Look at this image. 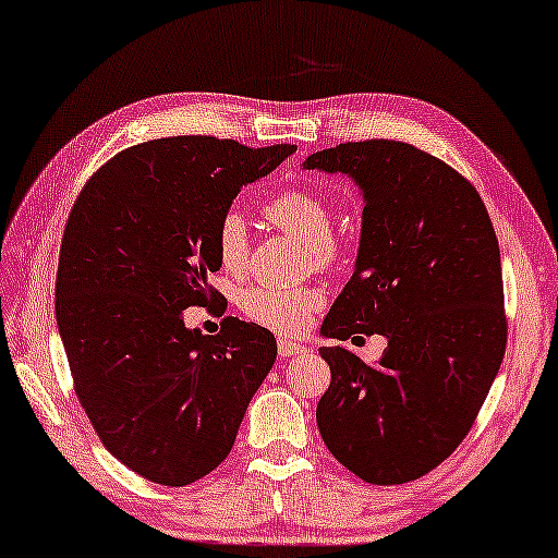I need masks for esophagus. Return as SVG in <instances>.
Masks as SVG:
<instances>
[{
	"label": "esophagus",
	"mask_w": 558,
	"mask_h": 558,
	"mask_svg": "<svg viewBox=\"0 0 558 558\" xmlns=\"http://www.w3.org/2000/svg\"><path fill=\"white\" fill-rule=\"evenodd\" d=\"M301 351H303L301 343H293V340H286V338L278 340V355H280V359H290V355H295Z\"/></svg>",
	"instance_id": "obj_1"
}]
</instances>
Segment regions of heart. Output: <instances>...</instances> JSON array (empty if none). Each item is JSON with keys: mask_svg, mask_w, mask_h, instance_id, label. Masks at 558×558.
<instances>
[{"mask_svg": "<svg viewBox=\"0 0 558 558\" xmlns=\"http://www.w3.org/2000/svg\"><path fill=\"white\" fill-rule=\"evenodd\" d=\"M265 215L280 230L301 240L315 268L328 270L340 260V245L332 238V215L326 199L307 190H286L265 203ZM215 255L228 272H243L251 257V232L243 213L230 207L215 226ZM323 303L315 288L255 286L240 295V307L253 323L276 332H301Z\"/></svg>", "mask_w": 558, "mask_h": 558, "instance_id": "1", "label": "heart"}]
</instances>
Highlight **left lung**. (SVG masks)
Wrapping results in <instances>:
<instances>
[{
    "label": "left lung",
    "instance_id": "obj_1",
    "mask_svg": "<svg viewBox=\"0 0 558 558\" xmlns=\"http://www.w3.org/2000/svg\"><path fill=\"white\" fill-rule=\"evenodd\" d=\"M305 170L363 193L355 270L320 332L388 340L378 363L320 348L330 386L315 418L328 451L376 486L409 484L469 434L506 351L498 240L484 199L444 160L398 140L320 149Z\"/></svg>",
    "mask_w": 558,
    "mask_h": 558
}]
</instances>
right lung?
Here are the masks:
<instances>
[{
	"mask_svg": "<svg viewBox=\"0 0 558 558\" xmlns=\"http://www.w3.org/2000/svg\"><path fill=\"white\" fill-rule=\"evenodd\" d=\"M293 153L153 140L105 162L66 218L54 311L74 393L107 451L147 481L187 486L218 469L276 363L268 328L228 315L203 336L182 311L220 298L207 282L220 215Z\"/></svg>",
	"mask_w": 558,
	"mask_h": 558,
	"instance_id": "1",
	"label": "right lung"
}]
</instances>
